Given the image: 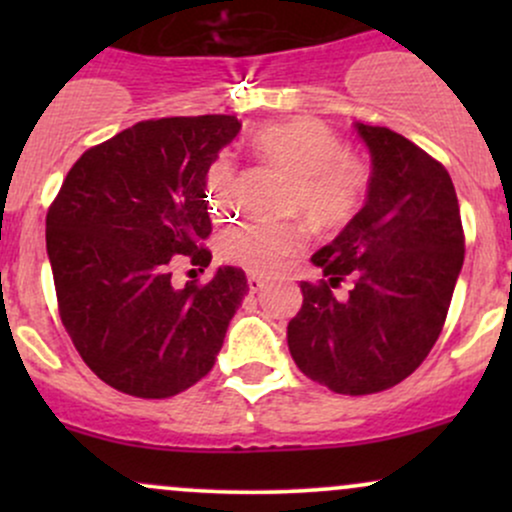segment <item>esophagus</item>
<instances>
[{"mask_svg": "<svg viewBox=\"0 0 512 512\" xmlns=\"http://www.w3.org/2000/svg\"><path fill=\"white\" fill-rule=\"evenodd\" d=\"M248 286H250V293H260L264 286V279H257V276H248Z\"/></svg>", "mask_w": 512, "mask_h": 512, "instance_id": "obj_1", "label": "esophagus"}]
</instances>
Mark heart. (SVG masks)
<instances>
[{
	"instance_id": "obj_1",
	"label": "heart",
	"mask_w": 512,
	"mask_h": 512,
	"mask_svg": "<svg viewBox=\"0 0 512 512\" xmlns=\"http://www.w3.org/2000/svg\"><path fill=\"white\" fill-rule=\"evenodd\" d=\"M252 146L264 161L293 178L286 214H303L317 228H342L358 214L368 195L370 170L361 158L346 154L332 127L317 120H291L260 129ZM233 161L219 156L207 175L211 214L231 211ZM308 228L301 221L240 223L221 236L223 260L257 276L284 272L303 250Z\"/></svg>"
}]
</instances>
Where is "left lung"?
Masks as SVG:
<instances>
[{
	"label": "left lung",
	"instance_id": "obj_1",
	"mask_svg": "<svg viewBox=\"0 0 512 512\" xmlns=\"http://www.w3.org/2000/svg\"><path fill=\"white\" fill-rule=\"evenodd\" d=\"M370 151L366 204L310 257L320 284L301 281L289 351L315 383L373 395L424 363L448 317L464 262V233L448 170L387 127L356 122ZM349 280L350 293L332 288Z\"/></svg>",
	"mask_w": 512,
	"mask_h": 512
}]
</instances>
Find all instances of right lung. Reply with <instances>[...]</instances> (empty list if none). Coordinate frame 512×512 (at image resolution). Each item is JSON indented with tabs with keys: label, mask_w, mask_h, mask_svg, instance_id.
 Returning a JSON list of instances; mask_svg holds the SVG:
<instances>
[{
	"label": "right lung",
	"mask_w": 512,
	"mask_h": 512,
	"mask_svg": "<svg viewBox=\"0 0 512 512\" xmlns=\"http://www.w3.org/2000/svg\"><path fill=\"white\" fill-rule=\"evenodd\" d=\"M240 132L233 115L137 122L64 178L45 240L64 330L103 383L173 397L214 368L248 293L238 267L175 289V257L209 267L207 173Z\"/></svg>",
	"instance_id": "1"
}]
</instances>
